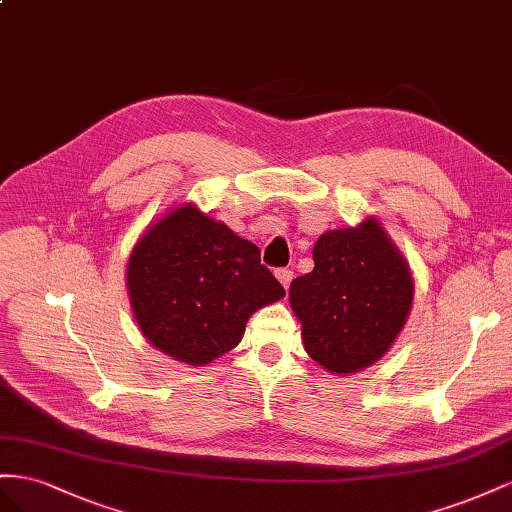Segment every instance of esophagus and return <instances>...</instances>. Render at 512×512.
<instances>
[{
  "label": "esophagus",
  "instance_id": "34e87169",
  "mask_svg": "<svg viewBox=\"0 0 512 512\" xmlns=\"http://www.w3.org/2000/svg\"><path fill=\"white\" fill-rule=\"evenodd\" d=\"M276 279L281 281V285H283L285 289H289L291 281H294V270H289V268H281V270H276Z\"/></svg>",
  "mask_w": 512,
  "mask_h": 512
}]
</instances>
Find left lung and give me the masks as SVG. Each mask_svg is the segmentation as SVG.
<instances>
[{
	"instance_id": "8db88e82",
	"label": "left lung",
	"mask_w": 512,
	"mask_h": 512,
	"mask_svg": "<svg viewBox=\"0 0 512 512\" xmlns=\"http://www.w3.org/2000/svg\"><path fill=\"white\" fill-rule=\"evenodd\" d=\"M313 261L289 285L306 354L332 375L371 367L390 352L412 311L410 264L375 216L321 233Z\"/></svg>"
}]
</instances>
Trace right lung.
<instances>
[{"label":"right lung","mask_w":512,"mask_h":512,"mask_svg":"<svg viewBox=\"0 0 512 512\" xmlns=\"http://www.w3.org/2000/svg\"><path fill=\"white\" fill-rule=\"evenodd\" d=\"M126 289L145 341L191 367L231 352L248 317L285 296L261 266L259 248L193 201L141 233L128 257Z\"/></svg>","instance_id":"add662e5"}]
</instances>
